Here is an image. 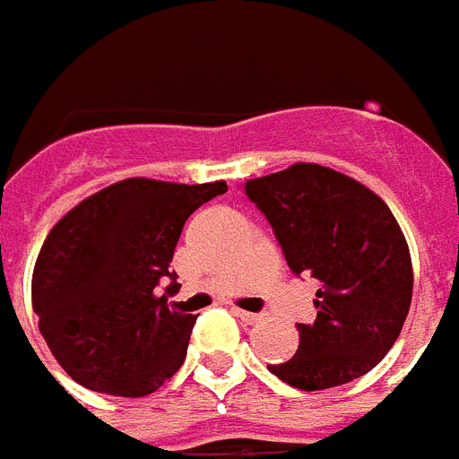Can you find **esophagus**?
Here are the masks:
<instances>
[{"label": "esophagus", "mask_w": 459, "mask_h": 459, "mask_svg": "<svg viewBox=\"0 0 459 459\" xmlns=\"http://www.w3.org/2000/svg\"><path fill=\"white\" fill-rule=\"evenodd\" d=\"M232 313L237 315L241 322H247V325H255V322L263 320V315L260 313H248V310H241V307H232Z\"/></svg>", "instance_id": "esophagus-1"}]
</instances>
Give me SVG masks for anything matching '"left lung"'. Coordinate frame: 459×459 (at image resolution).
I'll list each match as a JSON object with an SVG mask.
<instances>
[{
    "mask_svg": "<svg viewBox=\"0 0 459 459\" xmlns=\"http://www.w3.org/2000/svg\"><path fill=\"white\" fill-rule=\"evenodd\" d=\"M244 192L291 273L317 280V317L296 325L299 351L270 372L300 391L368 375L395 343L412 300V260L394 212L365 185L315 163L248 179Z\"/></svg>",
    "mask_w": 459,
    "mask_h": 459,
    "instance_id": "8db88e82",
    "label": "left lung"
}]
</instances>
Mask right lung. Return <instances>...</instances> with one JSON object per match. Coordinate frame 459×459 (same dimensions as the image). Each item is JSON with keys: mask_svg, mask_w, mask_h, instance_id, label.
Wrapping results in <instances>:
<instances>
[{"mask_svg": "<svg viewBox=\"0 0 459 459\" xmlns=\"http://www.w3.org/2000/svg\"><path fill=\"white\" fill-rule=\"evenodd\" d=\"M225 182L132 178L65 212L32 273V310L58 365L97 394H153L185 362L196 315L168 306L172 253L186 218ZM171 280L167 293L158 287Z\"/></svg>", "mask_w": 459, "mask_h": 459, "instance_id": "1", "label": "right lung"}]
</instances>
